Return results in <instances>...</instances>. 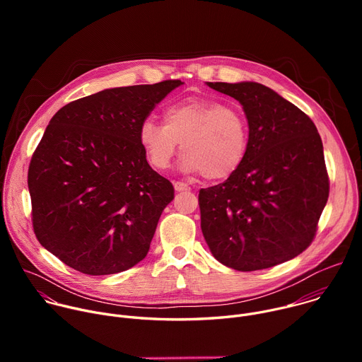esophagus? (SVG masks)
I'll return each instance as SVG.
<instances>
[{
  "instance_id": "obj_1",
  "label": "esophagus",
  "mask_w": 362,
  "mask_h": 362,
  "mask_svg": "<svg viewBox=\"0 0 362 362\" xmlns=\"http://www.w3.org/2000/svg\"><path fill=\"white\" fill-rule=\"evenodd\" d=\"M173 186H175V190H176V192H183V190H189V189H190L189 185H186V183H183V182H175Z\"/></svg>"
}]
</instances>
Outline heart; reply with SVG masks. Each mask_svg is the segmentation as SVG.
Wrapping results in <instances>:
<instances>
[{
  "instance_id": "1",
  "label": "heart",
  "mask_w": 362,
  "mask_h": 362,
  "mask_svg": "<svg viewBox=\"0 0 362 362\" xmlns=\"http://www.w3.org/2000/svg\"><path fill=\"white\" fill-rule=\"evenodd\" d=\"M180 141L179 169L219 180L233 175L245 160L249 129L235 107L211 98H189L165 110V123L147 117L139 129V143L158 170L170 165Z\"/></svg>"
}]
</instances>
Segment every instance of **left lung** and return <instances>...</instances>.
<instances>
[{
	"mask_svg": "<svg viewBox=\"0 0 362 362\" xmlns=\"http://www.w3.org/2000/svg\"><path fill=\"white\" fill-rule=\"evenodd\" d=\"M206 84L240 103L249 146L233 175L199 192L204 240L236 271L286 262L311 245L328 200L321 136L302 110L264 84Z\"/></svg>",
	"mask_w": 362,
	"mask_h": 362,
	"instance_id": "1",
	"label": "left lung"
}]
</instances>
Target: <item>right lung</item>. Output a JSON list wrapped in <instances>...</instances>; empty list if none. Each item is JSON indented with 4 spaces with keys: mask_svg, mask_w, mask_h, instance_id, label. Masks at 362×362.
<instances>
[{
    "mask_svg": "<svg viewBox=\"0 0 362 362\" xmlns=\"http://www.w3.org/2000/svg\"><path fill=\"white\" fill-rule=\"evenodd\" d=\"M182 84L106 88L49 120L28 168L33 228L70 268L110 275L144 259L175 189L148 166L139 129Z\"/></svg>",
    "mask_w": 362,
    "mask_h": 362,
    "instance_id": "add662e5",
    "label": "right lung"
}]
</instances>
